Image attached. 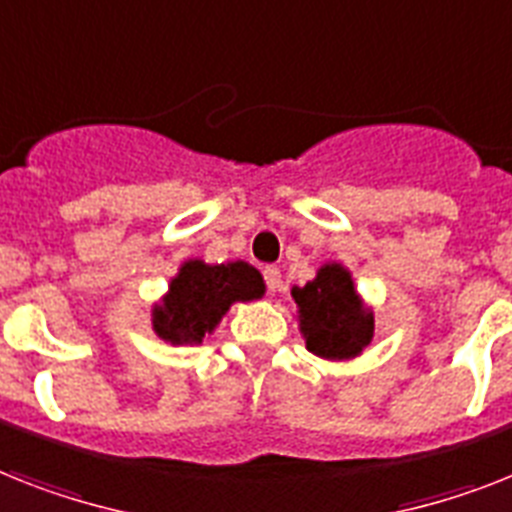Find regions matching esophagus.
<instances>
[{
  "label": "esophagus",
  "instance_id": "1",
  "mask_svg": "<svg viewBox=\"0 0 512 512\" xmlns=\"http://www.w3.org/2000/svg\"><path fill=\"white\" fill-rule=\"evenodd\" d=\"M264 280H266V287H269V293H277V290L282 287V272L277 269V266H266Z\"/></svg>",
  "mask_w": 512,
  "mask_h": 512
}]
</instances>
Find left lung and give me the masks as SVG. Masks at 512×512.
<instances>
[{
	"label": "left lung",
	"instance_id": "left-lung-1",
	"mask_svg": "<svg viewBox=\"0 0 512 512\" xmlns=\"http://www.w3.org/2000/svg\"><path fill=\"white\" fill-rule=\"evenodd\" d=\"M298 327L306 348L327 361L361 356L374 337V311L358 295L350 269L337 261L319 266L316 277L293 287Z\"/></svg>",
	"mask_w": 512,
	"mask_h": 512
}]
</instances>
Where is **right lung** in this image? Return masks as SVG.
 <instances>
[{"instance_id": "obj_1", "label": "right lung", "mask_w": 512, "mask_h": 512, "mask_svg": "<svg viewBox=\"0 0 512 512\" xmlns=\"http://www.w3.org/2000/svg\"><path fill=\"white\" fill-rule=\"evenodd\" d=\"M264 293V277L248 261L206 264L204 259H188L170 280L162 301L151 308V327L170 345H201L232 303L259 301Z\"/></svg>"}]
</instances>
